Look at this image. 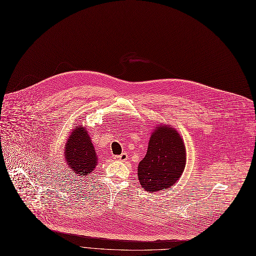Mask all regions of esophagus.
<instances>
[{
	"label": "esophagus",
	"mask_w": 256,
	"mask_h": 256,
	"mask_svg": "<svg viewBox=\"0 0 256 256\" xmlns=\"http://www.w3.org/2000/svg\"><path fill=\"white\" fill-rule=\"evenodd\" d=\"M114 160H118V162H127L128 155H127V153H122L120 155L114 156Z\"/></svg>",
	"instance_id": "obj_1"
}]
</instances>
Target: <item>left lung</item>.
Wrapping results in <instances>:
<instances>
[{
	"label": "left lung",
	"mask_w": 256,
	"mask_h": 256,
	"mask_svg": "<svg viewBox=\"0 0 256 256\" xmlns=\"http://www.w3.org/2000/svg\"><path fill=\"white\" fill-rule=\"evenodd\" d=\"M186 151L184 140L175 128L155 127L147 154L138 164L140 184L148 192L172 188L184 171Z\"/></svg>",
	"instance_id": "8db88e82"
}]
</instances>
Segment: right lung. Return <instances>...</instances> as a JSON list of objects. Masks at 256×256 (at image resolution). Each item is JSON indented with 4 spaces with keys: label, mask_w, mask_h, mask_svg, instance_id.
<instances>
[{
    "label": "right lung",
    "mask_w": 256,
    "mask_h": 256,
    "mask_svg": "<svg viewBox=\"0 0 256 256\" xmlns=\"http://www.w3.org/2000/svg\"><path fill=\"white\" fill-rule=\"evenodd\" d=\"M64 158L70 172L80 177L90 174L98 164V156L85 127L80 125L72 130L64 146Z\"/></svg>",
    "instance_id": "right-lung-1"
}]
</instances>
